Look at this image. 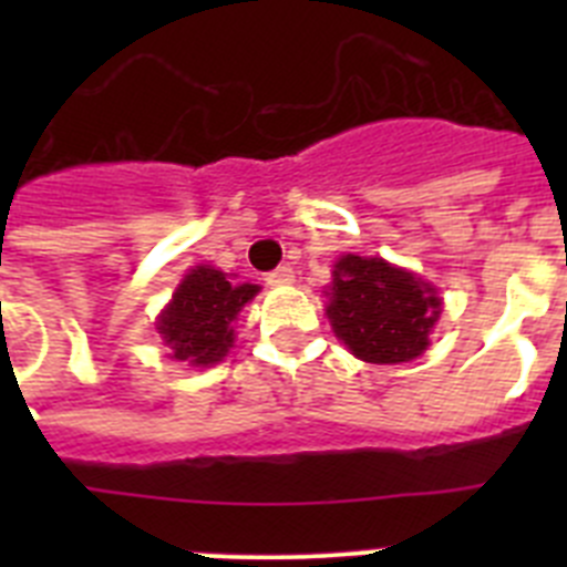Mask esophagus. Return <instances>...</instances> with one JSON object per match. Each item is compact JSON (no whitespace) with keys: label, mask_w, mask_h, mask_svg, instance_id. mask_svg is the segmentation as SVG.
<instances>
[{"label":"esophagus","mask_w":567,"mask_h":567,"mask_svg":"<svg viewBox=\"0 0 567 567\" xmlns=\"http://www.w3.org/2000/svg\"><path fill=\"white\" fill-rule=\"evenodd\" d=\"M292 280H295V269L287 267V264L278 269H272V272H267L269 287H287V284H292Z\"/></svg>","instance_id":"obj_1"}]
</instances>
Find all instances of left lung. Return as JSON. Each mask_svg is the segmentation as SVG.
Instances as JSON below:
<instances>
[{
    "label": "left lung",
    "mask_w": 567,
    "mask_h": 567,
    "mask_svg": "<svg viewBox=\"0 0 567 567\" xmlns=\"http://www.w3.org/2000/svg\"><path fill=\"white\" fill-rule=\"evenodd\" d=\"M327 295L334 334L365 363H409L420 358L443 312L432 284L383 258H338Z\"/></svg>",
    "instance_id": "left-lung-1"
}]
</instances>
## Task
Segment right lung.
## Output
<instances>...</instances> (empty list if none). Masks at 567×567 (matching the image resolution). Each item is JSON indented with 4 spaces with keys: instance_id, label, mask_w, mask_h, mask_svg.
Returning a JSON list of instances; mask_svg holds the SVG:
<instances>
[{
    "instance_id": "add662e5",
    "label": "right lung",
    "mask_w": 567,
    "mask_h": 567,
    "mask_svg": "<svg viewBox=\"0 0 567 567\" xmlns=\"http://www.w3.org/2000/svg\"><path fill=\"white\" fill-rule=\"evenodd\" d=\"M258 292V284H238L207 264L189 269L155 323L169 358L202 369L227 358L235 340V318Z\"/></svg>"
}]
</instances>
